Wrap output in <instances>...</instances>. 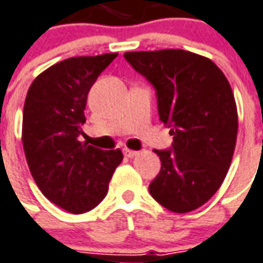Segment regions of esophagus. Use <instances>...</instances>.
I'll return each mask as SVG.
<instances>
[{
  "label": "esophagus",
  "instance_id": "1",
  "mask_svg": "<svg viewBox=\"0 0 263 263\" xmlns=\"http://www.w3.org/2000/svg\"><path fill=\"white\" fill-rule=\"evenodd\" d=\"M124 155L128 158H134V157H137L138 152L137 151H132V149H124Z\"/></svg>",
  "mask_w": 263,
  "mask_h": 263
}]
</instances>
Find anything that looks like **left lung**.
Here are the masks:
<instances>
[{"label":"left lung","instance_id":"8db88e82","mask_svg":"<svg viewBox=\"0 0 263 263\" xmlns=\"http://www.w3.org/2000/svg\"><path fill=\"white\" fill-rule=\"evenodd\" d=\"M124 57L155 88L159 119L174 137L170 149H154L161 171L149 194L172 212H191L214 196L232 161L238 112L231 85L211 60L183 49Z\"/></svg>","mask_w":263,"mask_h":263}]
</instances>
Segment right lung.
Instances as JSON below:
<instances>
[{"mask_svg":"<svg viewBox=\"0 0 263 263\" xmlns=\"http://www.w3.org/2000/svg\"><path fill=\"white\" fill-rule=\"evenodd\" d=\"M118 54L74 57L36 77L25 98L23 145L31 175L44 196L71 214H84L105 198L119 149L80 142L87 97Z\"/></svg>","mask_w":263,"mask_h":263,"instance_id":"right-lung-1","label":"right lung"}]
</instances>
